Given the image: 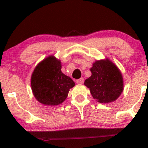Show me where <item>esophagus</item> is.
Instances as JSON below:
<instances>
[{"instance_id": "34e87169", "label": "esophagus", "mask_w": 148, "mask_h": 148, "mask_svg": "<svg viewBox=\"0 0 148 148\" xmlns=\"http://www.w3.org/2000/svg\"><path fill=\"white\" fill-rule=\"evenodd\" d=\"M76 82H77V84H83L84 82V78L79 79L76 81Z\"/></svg>"}]
</instances>
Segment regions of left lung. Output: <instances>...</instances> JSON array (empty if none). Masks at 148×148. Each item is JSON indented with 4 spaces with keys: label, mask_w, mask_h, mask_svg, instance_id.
Segmentation results:
<instances>
[{
    "label": "left lung",
    "mask_w": 148,
    "mask_h": 148,
    "mask_svg": "<svg viewBox=\"0 0 148 148\" xmlns=\"http://www.w3.org/2000/svg\"><path fill=\"white\" fill-rule=\"evenodd\" d=\"M92 75L85 81L93 98L100 103L114 102L123 91L121 71L108 58L96 60L90 69Z\"/></svg>",
    "instance_id": "8db88e82"
}]
</instances>
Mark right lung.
I'll return each mask as SVG.
<instances>
[{
    "mask_svg": "<svg viewBox=\"0 0 148 148\" xmlns=\"http://www.w3.org/2000/svg\"><path fill=\"white\" fill-rule=\"evenodd\" d=\"M61 62L49 56L39 62L31 77L32 90L38 102L47 106H57L66 100L71 88L75 86L72 79L61 71Z\"/></svg>",
    "mask_w": 148,
    "mask_h": 148,
    "instance_id": "right-lung-1",
    "label": "right lung"
}]
</instances>
